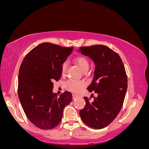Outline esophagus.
Segmentation results:
<instances>
[{
	"mask_svg": "<svg viewBox=\"0 0 149 149\" xmlns=\"http://www.w3.org/2000/svg\"><path fill=\"white\" fill-rule=\"evenodd\" d=\"M78 97V96H77V95H76V94H73V99L74 100V99H76V98H77Z\"/></svg>",
	"mask_w": 149,
	"mask_h": 149,
	"instance_id": "1",
	"label": "esophagus"
}]
</instances>
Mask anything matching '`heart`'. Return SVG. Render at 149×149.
Segmentation results:
<instances>
[{
  "label": "heart",
  "instance_id": "1",
  "mask_svg": "<svg viewBox=\"0 0 149 149\" xmlns=\"http://www.w3.org/2000/svg\"><path fill=\"white\" fill-rule=\"evenodd\" d=\"M74 61L78 64L83 71H87L89 68V61L86 57L84 56H78L74 59ZM68 63L67 61L64 62L61 67V73L65 74L66 72ZM86 84L81 81L75 79H68L65 84V88L70 91L73 93H79L85 87Z\"/></svg>",
  "mask_w": 149,
  "mask_h": 149
}]
</instances>
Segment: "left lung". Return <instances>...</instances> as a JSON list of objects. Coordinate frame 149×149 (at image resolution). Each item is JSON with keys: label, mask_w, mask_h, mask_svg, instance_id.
<instances>
[{"label": "left lung", "mask_w": 149, "mask_h": 149, "mask_svg": "<svg viewBox=\"0 0 149 149\" xmlns=\"http://www.w3.org/2000/svg\"><path fill=\"white\" fill-rule=\"evenodd\" d=\"M79 49L95 64L94 78L87 89L97 94L93 102L84 97L86 105L79 115L89 127L101 129L110 124L122 109L127 88V74L119 55L107 46L96 45Z\"/></svg>", "instance_id": "obj_1"}]
</instances>
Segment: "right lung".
I'll use <instances>...</instances> for the list:
<instances>
[{
    "label": "right lung",
    "instance_id": "1",
    "mask_svg": "<svg viewBox=\"0 0 149 149\" xmlns=\"http://www.w3.org/2000/svg\"><path fill=\"white\" fill-rule=\"evenodd\" d=\"M73 47L43 43L24 58L18 78V95L25 114L31 123L42 129H52L60 124L64 107L72 101L65 91L53 93V82L61 78L62 65Z\"/></svg>",
    "mask_w": 149,
    "mask_h": 149
}]
</instances>
